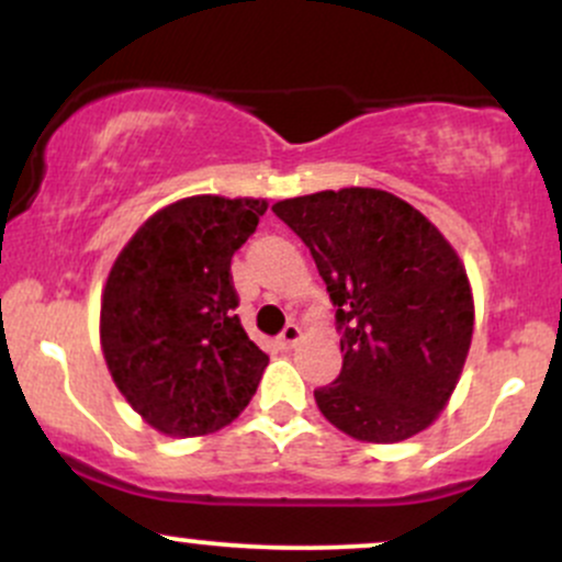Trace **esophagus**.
I'll list each match as a JSON object with an SVG mask.
<instances>
[{"label":"esophagus","mask_w":562,"mask_h":562,"mask_svg":"<svg viewBox=\"0 0 562 562\" xmlns=\"http://www.w3.org/2000/svg\"><path fill=\"white\" fill-rule=\"evenodd\" d=\"M301 340V327L299 325H285V330L280 333V338H277V344L282 348H293L295 344Z\"/></svg>","instance_id":"esophagus-1"}]
</instances>
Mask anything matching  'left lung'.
Returning <instances> with one entry per match:
<instances>
[{
	"label": "left lung",
	"instance_id": "1",
	"mask_svg": "<svg viewBox=\"0 0 562 562\" xmlns=\"http://www.w3.org/2000/svg\"><path fill=\"white\" fill-rule=\"evenodd\" d=\"M312 250L335 306L344 367L314 391L344 434L393 443L449 402L470 338L473 295L443 235L402 198L346 187L272 205Z\"/></svg>",
	"mask_w": 562,
	"mask_h": 562
}]
</instances>
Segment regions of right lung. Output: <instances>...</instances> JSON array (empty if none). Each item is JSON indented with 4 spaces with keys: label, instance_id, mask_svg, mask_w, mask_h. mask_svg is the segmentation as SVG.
Wrapping results in <instances>:
<instances>
[{
    "label": "right lung",
    "instance_id": "1",
    "mask_svg": "<svg viewBox=\"0 0 562 562\" xmlns=\"http://www.w3.org/2000/svg\"><path fill=\"white\" fill-rule=\"evenodd\" d=\"M267 200L195 195L166 205L108 274L100 340L113 383L166 436H205L235 420L269 357L235 314L229 263Z\"/></svg>",
    "mask_w": 562,
    "mask_h": 562
}]
</instances>
